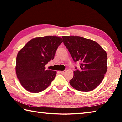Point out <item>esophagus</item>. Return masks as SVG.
Listing matches in <instances>:
<instances>
[{
  "label": "esophagus",
  "mask_w": 122,
  "mask_h": 122,
  "mask_svg": "<svg viewBox=\"0 0 122 122\" xmlns=\"http://www.w3.org/2000/svg\"><path fill=\"white\" fill-rule=\"evenodd\" d=\"M60 73L61 74H64V73H65V71H60Z\"/></svg>",
  "instance_id": "34e87169"
}]
</instances>
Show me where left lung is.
I'll return each mask as SVG.
<instances>
[{"instance_id": "1", "label": "left lung", "mask_w": 122, "mask_h": 122, "mask_svg": "<svg viewBox=\"0 0 122 122\" xmlns=\"http://www.w3.org/2000/svg\"><path fill=\"white\" fill-rule=\"evenodd\" d=\"M62 39L74 62L80 63V69L75 67L70 85L80 92L94 90L106 73V51L97 42L84 37L63 36Z\"/></svg>"}]
</instances>
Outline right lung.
I'll return each instance as SVG.
<instances>
[{
	"instance_id": "add662e5",
	"label": "right lung",
	"mask_w": 122,
	"mask_h": 122,
	"mask_svg": "<svg viewBox=\"0 0 122 122\" xmlns=\"http://www.w3.org/2000/svg\"><path fill=\"white\" fill-rule=\"evenodd\" d=\"M61 37L47 36L30 40L18 52L16 71L21 85L30 92L37 93L51 84L56 75V71L45 70V65L53 60Z\"/></svg>"
}]
</instances>
